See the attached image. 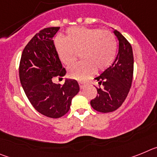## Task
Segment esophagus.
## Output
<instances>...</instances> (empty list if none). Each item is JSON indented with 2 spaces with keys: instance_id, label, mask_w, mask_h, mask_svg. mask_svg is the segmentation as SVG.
Here are the masks:
<instances>
[{
  "instance_id": "34e87169",
  "label": "esophagus",
  "mask_w": 157,
  "mask_h": 157,
  "mask_svg": "<svg viewBox=\"0 0 157 157\" xmlns=\"http://www.w3.org/2000/svg\"><path fill=\"white\" fill-rule=\"evenodd\" d=\"M78 84H79V86L80 88H83L84 86H85V82H82V81H78Z\"/></svg>"
}]
</instances>
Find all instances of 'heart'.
I'll list each match as a JSON object with an SVG mask.
<instances>
[{
	"label": "heart",
	"instance_id": "heart-1",
	"mask_svg": "<svg viewBox=\"0 0 157 157\" xmlns=\"http://www.w3.org/2000/svg\"><path fill=\"white\" fill-rule=\"evenodd\" d=\"M60 61L70 67L80 52L83 59L69 68V75L77 80H86L97 71H105L113 63L117 53V41L112 32L86 27H71L64 38L54 41Z\"/></svg>",
	"mask_w": 157,
	"mask_h": 157
}]
</instances>
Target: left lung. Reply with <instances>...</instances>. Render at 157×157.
I'll list each match as a JSON object with an SVG mask.
<instances>
[{
    "label": "left lung",
    "instance_id": "1",
    "mask_svg": "<svg viewBox=\"0 0 157 157\" xmlns=\"http://www.w3.org/2000/svg\"><path fill=\"white\" fill-rule=\"evenodd\" d=\"M119 40V52L115 61L100 76L96 77L102 88H97L98 95L91 100L94 110L111 112L119 109L130 91L134 73V56L132 47L118 30H114Z\"/></svg>",
    "mask_w": 157,
    "mask_h": 157
}]
</instances>
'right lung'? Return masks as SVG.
Listing matches in <instances>:
<instances>
[{
    "label": "right lung",
    "mask_w": 157,
    "mask_h": 157,
    "mask_svg": "<svg viewBox=\"0 0 157 157\" xmlns=\"http://www.w3.org/2000/svg\"><path fill=\"white\" fill-rule=\"evenodd\" d=\"M59 29L45 28L32 37L23 49L19 68L20 82L30 104L41 114L53 119L68 112L72 98L79 91L75 79H67L63 85L52 81L53 77L66 75L52 40Z\"/></svg>",
    "instance_id": "1"
}]
</instances>
